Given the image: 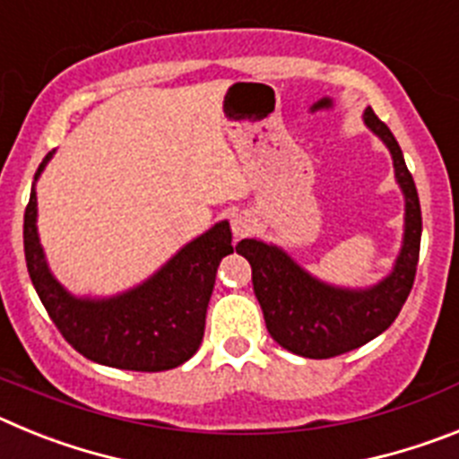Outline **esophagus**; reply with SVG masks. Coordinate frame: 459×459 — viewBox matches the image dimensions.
Returning a JSON list of instances; mask_svg holds the SVG:
<instances>
[{
	"mask_svg": "<svg viewBox=\"0 0 459 459\" xmlns=\"http://www.w3.org/2000/svg\"><path fill=\"white\" fill-rule=\"evenodd\" d=\"M232 232L237 234V237H246V234L250 232V218L237 213V216L232 218Z\"/></svg>",
	"mask_w": 459,
	"mask_h": 459,
	"instance_id": "obj_1",
	"label": "esophagus"
}]
</instances>
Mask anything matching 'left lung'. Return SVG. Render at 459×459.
<instances>
[{"mask_svg":"<svg viewBox=\"0 0 459 459\" xmlns=\"http://www.w3.org/2000/svg\"><path fill=\"white\" fill-rule=\"evenodd\" d=\"M363 121L391 152L395 179L404 195L403 248L386 278L366 290L335 287L307 273L273 243L243 238L237 246V253L253 266V290L271 338L306 359L340 356L384 333L403 310L416 278L423 232L416 184L388 126L372 108H366Z\"/></svg>","mask_w":459,"mask_h":459,"instance_id":"1","label":"left lung"}]
</instances>
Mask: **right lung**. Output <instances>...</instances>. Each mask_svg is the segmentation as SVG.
Returning <instances> with one entry per match:
<instances>
[{"label": "right lung", "mask_w": 459, "mask_h": 459, "mask_svg": "<svg viewBox=\"0 0 459 459\" xmlns=\"http://www.w3.org/2000/svg\"><path fill=\"white\" fill-rule=\"evenodd\" d=\"M24 209V259L40 303L71 347L100 366L135 372H163L181 366L200 350L206 307L221 259L232 253L230 222L186 243L149 280L109 299L73 296L48 269L36 227V179Z\"/></svg>", "instance_id": "add662e5"}]
</instances>
